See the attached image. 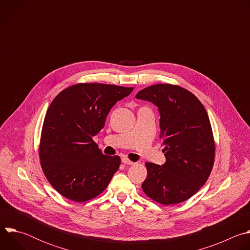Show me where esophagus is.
I'll return each instance as SVG.
<instances>
[{
  "label": "esophagus",
  "instance_id": "34e87169",
  "mask_svg": "<svg viewBox=\"0 0 250 250\" xmlns=\"http://www.w3.org/2000/svg\"><path fill=\"white\" fill-rule=\"evenodd\" d=\"M122 161H123V163L127 164V165H133V164H134V162L130 161V160H129L128 158H126V157H123V158H122Z\"/></svg>",
  "mask_w": 250,
  "mask_h": 250
}]
</instances>
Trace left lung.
Instances as JSON below:
<instances>
[{
	"label": "left lung",
	"instance_id": "obj_1",
	"mask_svg": "<svg viewBox=\"0 0 250 250\" xmlns=\"http://www.w3.org/2000/svg\"><path fill=\"white\" fill-rule=\"evenodd\" d=\"M135 98L158 106L166 157L162 166L146 163L147 176L142 190L165 206L182 203L206 183L215 162L216 145L208 113L193 93L178 85H152Z\"/></svg>",
	"mask_w": 250,
	"mask_h": 250
}]
</instances>
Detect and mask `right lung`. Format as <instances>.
Here are the masks:
<instances>
[{
  "mask_svg": "<svg viewBox=\"0 0 250 250\" xmlns=\"http://www.w3.org/2000/svg\"><path fill=\"white\" fill-rule=\"evenodd\" d=\"M132 87L79 83L61 91L46 112L40 142L42 171L63 197L82 203L94 199L118 171L120 156L103 154L93 140L115 104Z\"/></svg>",
  "mask_w": 250,
  "mask_h": 250,
  "instance_id": "obj_1",
  "label": "right lung"
}]
</instances>
